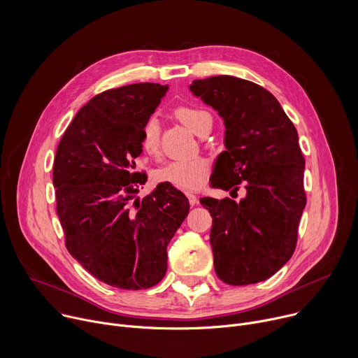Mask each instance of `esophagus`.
<instances>
[{"instance_id":"34e87169","label":"esophagus","mask_w":358,"mask_h":358,"mask_svg":"<svg viewBox=\"0 0 358 358\" xmlns=\"http://www.w3.org/2000/svg\"><path fill=\"white\" fill-rule=\"evenodd\" d=\"M187 196H188V201H189V206H191V207L196 206V203H198V198H196L194 194H187Z\"/></svg>"}]
</instances>
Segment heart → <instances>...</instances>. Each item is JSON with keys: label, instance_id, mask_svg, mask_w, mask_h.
Segmentation results:
<instances>
[{"label": "heart", "instance_id": "heart-1", "mask_svg": "<svg viewBox=\"0 0 358 358\" xmlns=\"http://www.w3.org/2000/svg\"><path fill=\"white\" fill-rule=\"evenodd\" d=\"M176 117L195 134L202 136L213 124V116L198 106H180L174 112ZM141 147L150 156H156L160 150V126L156 117H148L141 129ZM208 162L202 157L191 160H174L156 171L159 182L170 184L182 191L199 189L208 177Z\"/></svg>", "mask_w": 358, "mask_h": 358}]
</instances>
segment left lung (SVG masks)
Returning a JSON list of instances; mask_svg holds the SVG:
<instances>
[{
	"mask_svg": "<svg viewBox=\"0 0 358 358\" xmlns=\"http://www.w3.org/2000/svg\"><path fill=\"white\" fill-rule=\"evenodd\" d=\"M194 96L224 119L225 147L211 185L231 195L201 198L213 217L210 242L217 276L232 286L266 280L290 258L306 207L304 159L296 127L265 87L229 75L196 79Z\"/></svg>",
	"mask_w": 358,
	"mask_h": 358,
	"instance_id": "8db88e82",
	"label": "left lung"
}]
</instances>
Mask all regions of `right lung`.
Returning <instances> with one entry per match:
<instances>
[{"mask_svg": "<svg viewBox=\"0 0 358 358\" xmlns=\"http://www.w3.org/2000/svg\"><path fill=\"white\" fill-rule=\"evenodd\" d=\"M169 90L134 83L101 92L78 112L54 162L57 213L72 257L96 279L124 290L148 289L167 271V245L189 211L170 184L134 201L144 173L141 129Z\"/></svg>", "mask_w": 358, "mask_h": 358, "instance_id": "1", "label": "right lung"}]
</instances>
